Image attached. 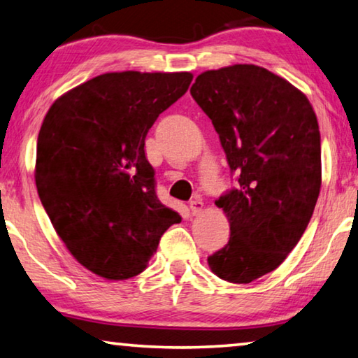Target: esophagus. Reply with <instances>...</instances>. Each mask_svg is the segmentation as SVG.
<instances>
[{"label":"esophagus","instance_id":"34e87169","mask_svg":"<svg viewBox=\"0 0 358 358\" xmlns=\"http://www.w3.org/2000/svg\"><path fill=\"white\" fill-rule=\"evenodd\" d=\"M189 208H191V212L194 213V215L201 213L202 208H203V202H202L201 197H194V199L189 202Z\"/></svg>","mask_w":358,"mask_h":358}]
</instances>
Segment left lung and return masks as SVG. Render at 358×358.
<instances>
[{"label": "left lung", "instance_id": "8db88e82", "mask_svg": "<svg viewBox=\"0 0 358 358\" xmlns=\"http://www.w3.org/2000/svg\"><path fill=\"white\" fill-rule=\"evenodd\" d=\"M191 95L239 175L237 188L215 202L231 237L208 266L220 279L250 283L279 268L314 213L322 185L315 111L301 90L258 65L203 71Z\"/></svg>", "mask_w": 358, "mask_h": 358}]
</instances>
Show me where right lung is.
<instances>
[{
  "label": "right lung",
  "mask_w": 358,
  "mask_h": 358,
  "mask_svg": "<svg viewBox=\"0 0 358 358\" xmlns=\"http://www.w3.org/2000/svg\"><path fill=\"white\" fill-rule=\"evenodd\" d=\"M192 81L180 73H105L57 99L38 135L35 181L57 236L108 280L143 272L181 217L161 203L145 155L152 124Z\"/></svg>",
  "instance_id": "1"
}]
</instances>
